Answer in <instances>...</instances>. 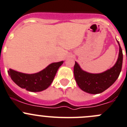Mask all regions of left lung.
<instances>
[{
	"mask_svg": "<svg viewBox=\"0 0 127 127\" xmlns=\"http://www.w3.org/2000/svg\"><path fill=\"white\" fill-rule=\"evenodd\" d=\"M119 53L115 64L110 69L100 73H91L83 70L78 63L75 62L73 73L77 85L80 89L87 93L98 94L103 92L110 87L117 80L122 70L123 53L120 45Z\"/></svg>",
	"mask_w": 127,
	"mask_h": 127,
	"instance_id": "1",
	"label": "left lung"
}]
</instances>
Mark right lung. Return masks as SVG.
Here are the masks:
<instances>
[{"label":"right lung","instance_id":"obj_1","mask_svg":"<svg viewBox=\"0 0 127 127\" xmlns=\"http://www.w3.org/2000/svg\"><path fill=\"white\" fill-rule=\"evenodd\" d=\"M64 61L52 63L45 68L32 74L21 73L10 68L8 73L11 79L22 89L32 92H41L51 85L59 67Z\"/></svg>","mask_w":127,"mask_h":127}]
</instances>
